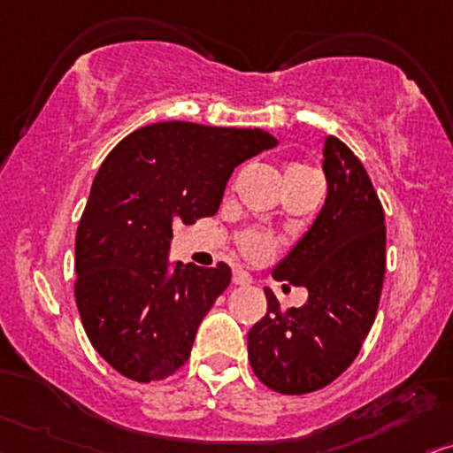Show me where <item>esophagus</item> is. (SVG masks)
Here are the masks:
<instances>
[{"mask_svg":"<svg viewBox=\"0 0 453 453\" xmlns=\"http://www.w3.org/2000/svg\"><path fill=\"white\" fill-rule=\"evenodd\" d=\"M234 284L236 286H249V284H253V276H250L249 272H246V269H234Z\"/></svg>","mask_w":453,"mask_h":453,"instance_id":"34e87169","label":"esophagus"}]
</instances>
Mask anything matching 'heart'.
<instances>
[{
	"label": "heart",
	"instance_id": "1",
	"mask_svg": "<svg viewBox=\"0 0 453 453\" xmlns=\"http://www.w3.org/2000/svg\"><path fill=\"white\" fill-rule=\"evenodd\" d=\"M309 167L307 165H301V163H295V165H288L284 171L286 173H295V171H307ZM236 242L240 246V250L246 257H250V259H265L276 250V238L272 236V234L263 232V230H255V227H246V230L238 232L236 236Z\"/></svg>",
	"mask_w": 453,
	"mask_h": 453
}]
</instances>
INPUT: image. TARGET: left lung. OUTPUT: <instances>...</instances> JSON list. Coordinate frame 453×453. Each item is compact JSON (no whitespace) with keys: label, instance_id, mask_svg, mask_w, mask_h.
<instances>
[{"label":"left lung","instance_id":"obj_1","mask_svg":"<svg viewBox=\"0 0 453 453\" xmlns=\"http://www.w3.org/2000/svg\"><path fill=\"white\" fill-rule=\"evenodd\" d=\"M328 196L319 215L273 269V278L305 286L303 307L282 309L265 288L267 313L249 332L255 376L276 393L328 387L357 357L379 311L387 267V226L368 171L351 148L324 144Z\"/></svg>","mask_w":453,"mask_h":453}]
</instances>
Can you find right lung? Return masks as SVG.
Listing matches in <instances>:
<instances>
[{
	"instance_id": "right-lung-1",
	"label": "right lung",
	"mask_w": 453,
	"mask_h": 453,
	"mask_svg": "<svg viewBox=\"0 0 453 453\" xmlns=\"http://www.w3.org/2000/svg\"><path fill=\"white\" fill-rule=\"evenodd\" d=\"M273 146L261 129L167 121L134 131L104 158L74 240V299L91 345L119 374L165 380L188 362L232 269L177 263L167 273L173 226L215 215L234 167Z\"/></svg>"
}]
</instances>
